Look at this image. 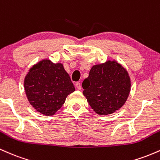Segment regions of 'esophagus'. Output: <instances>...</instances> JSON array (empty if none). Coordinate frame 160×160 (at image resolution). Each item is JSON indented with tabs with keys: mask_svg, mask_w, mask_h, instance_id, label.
Returning <instances> with one entry per match:
<instances>
[{
	"mask_svg": "<svg viewBox=\"0 0 160 160\" xmlns=\"http://www.w3.org/2000/svg\"><path fill=\"white\" fill-rule=\"evenodd\" d=\"M75 86H76L77 89H79V90H80V89H81V84H80V82H77L76 83H75Z\"/></svg>",
	"mask_w": 160,
	"mask_h": 160,
	"instance_id": "34e87169",
	"label": "esophagus"
}]
</instances>
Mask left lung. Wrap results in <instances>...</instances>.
<instances>
[{
    "mask_svg": "<svg viewBox=\"0 0 160 160\" xmlns=\"http://www.w3.org/2000/svg\"><path fill=\"white\" fill-rule=\"evenodd\" d=\"M82 86V94L92 109L99 115H108L126 103L131 90V80L126 68L109 60L92 66Z\"/></svg>",
    "mask_w": 160,
    "mask_h": 160,
    "instance_id": "8db88e82",
    "label": "left lung"
}]
</instances>
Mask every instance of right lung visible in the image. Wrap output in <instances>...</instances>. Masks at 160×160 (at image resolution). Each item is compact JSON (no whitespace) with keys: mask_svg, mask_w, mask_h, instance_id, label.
Here are the masks:
<instances>
[{"mask_svg":"<svg viewBox=\"0 0 160 160\" xmlns=\"http://www.w3.org/2000/svg\"><path fill=\"white\" fill-rule=\"evenodd\" d=\"M29 103L39 113L52 116L62 108L67 96L75 91L62 63L43 59L32 66L24 81Z\"/></svg>","mask_w":160,"mask_h":160,"instance_id":"right-lung-1","label":"right lung"}]
</instances>
